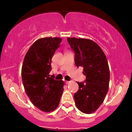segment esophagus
<instances>
[{
  "label": "esophagus",
  "mask_w": 132,
  "mask_h": 132,
  "mask_svg": "<svg viewBox=\"0 0 132 132\" xmlns=\"http://www.w3.org/2000/svg\"><path fill=\"white\" fill-rule=\"evenodd\" d=\"M66 82V84H68L70 83V81H66V82Z\"/></svg>",
  "instance_id": "1"
}]
</instances>
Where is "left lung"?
<instances>
[{"instance_id":"left-lung-1","label":"left lung","mask_w":132,"mask_h":132,"mask_svg":"<svg viewBox=\"0 0 132 132\" xmlns=\"http://www.w3.org/2000/svg\"><path fill=\"white\" fill-rule=\"evenodd\" d=\"M75 53V63L84 68V82H77L78 90L74 94L78 110L85 114L95 112L102 104L107 94L110 80L108 61L100 46L88 39L68 38Z\"/></svg>"}]
</instances>
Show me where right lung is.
I'll list each match as a JSON object with an SVG mask.
<instances>
[{
  "mask_svg": "<svg viewBox=\"0 0 132 132\" xmlns=\"http://www.w3.org/2000/svg\"><path fill=\"white\" fill-rule=\"evenodd\" d=\"M62 41L61 38H43L31 45L25 55L22 78L25 93L35 107L45 112L59 106L64 82L50 77L51 61Z\"/></svg>",
  "mask_w": 132,
  "mask_h": 132,
  "instance_id": "1",
  "label": "right lung"
}]
</instances>
